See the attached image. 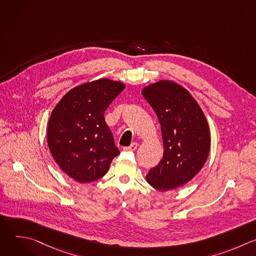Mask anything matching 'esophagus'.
Segmentation results:
<instances>
[{
  "instance_id": "1",
  "label": "esophagus",
  "mask_w": 256,
  "mask_h": 256,
  "mask_svg": "<svg viewBox=\"0 0 256 256\" xmlns=\"http://www.w3.org/2000/svg\"><path fill=\"white\" fill-rule=\"evenodd\" d=\"M138 142H132V144L130 146H128V147H124V151H136V148H138Z\"/></svg>"
}]
</instances>
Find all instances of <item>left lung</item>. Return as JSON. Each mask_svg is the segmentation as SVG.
Here are the masks:
<instances>
[{
    "label": "left lung",
    "instance_id": "left-lung-1",
    "mask_svg": "<svg viewBox=\"0 0 256 256\" xmlns=\"http://www.w3.org/2000/svg\"><path fill=\"white\" fill-rule=\"evenodd\" d=\"M161 124L164 153L146 176L157 190L167 192L188 184L206 162L210 134L208 124L192 94L181 85L161 80L142 90Z\"/></svg>",
    "mask_w": 256,
    "mask_h": 256
}]
</instances>
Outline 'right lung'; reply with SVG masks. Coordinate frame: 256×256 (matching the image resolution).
<instances>
[{
	"label": "right lung",
	"mask_w": 256,
	"mask_h": 256,
	"mask_svg": "<svg viewBox=\"0 0 256 256\" xmlns=\"http://www.w3.org/2000/svg\"><path fill=\"white\" fill-rule=\"evenodd\" d=\"M124 88L106 78L84 83L70 90L50 116V151L60 168L80 184L104 176L120 153L104 112Z\"/></svg>",
	"instance_id": "1"
}]
</instances>
